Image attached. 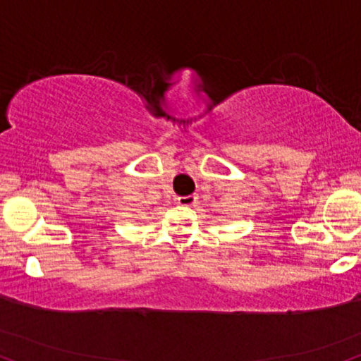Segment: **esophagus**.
<instances>
[{
  "mask_svg": "<svg viewBox=\"0 0 361 361\" xmlns=\"http://www.w3.org/2000/svg\"><path fill=\"white\" fill-rule=\"evenodd\" d=\"M197 201V197L195 195H184V197H177V204L179 206H192Z\"/></svg>",
  "mask_w": 361,
  "mask_h": 361,
  "instance_id": "esophagus-1",
  "label": "esophagus"
}]
</instances>
